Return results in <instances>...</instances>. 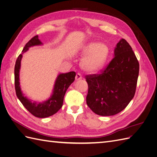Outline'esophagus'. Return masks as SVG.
Masks as SVG:
<instances>
[{
	"label": "esophagus",
	"instance_id": "esophagus-1",
	"mask_svg": "<svg viewBox=\"0 0 157 157\" xmlns=\"http://www.w3.org/2000/svg\"><path fill=\"white\" fill-rule=\"evenodd\" d=\"M75 79L77 80H79L80 79H82V76L80 73H77L76 75V77H75Z\"/></svg>",
	"mask_w": 157,
	"mask_h": 157
}]
</instances>
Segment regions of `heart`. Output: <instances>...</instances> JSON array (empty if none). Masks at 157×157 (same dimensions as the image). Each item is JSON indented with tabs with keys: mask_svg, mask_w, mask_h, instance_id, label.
<instances>
[{
	"mask_svg": "<svg viewBox=\"0 0 157 157\" xmlns=\"http://www.w3.org/2000/svg\"><path fill=\"white\" fill-rule=\"evenodd\" d=\"M110 54L109 47L104 43L90 42L82 50V54L86 56L82 61V67L90 73L99 71L105 64Z\"/></svg>",
	"mask_w": 157,
	"mask_h": 157,
	"instance_id": "1",
	"label": "heart"
}]
</instances>
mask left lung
I'll use <instances>...</instances> for the list:
<instances>
[{"instance_id": "8db88e82", "label": "left lung", "mask_w": 157, "mask_h": 157, "mask_svg": "<svg viewBox=\"0 0 157 157\" xmlns=\"http://www.w3.org/2000/svg\"><path fill=\"white\" fill-rule=\"evenodd\" d=\"M115 57L100 74L86 76V103L98 115L112 116L121 112L134 98L140 65L132 47L122 39Z\"/></svg>"}]
</instances>
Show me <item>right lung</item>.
<instances>
[{"instance_id":"1","label":"right lung","mask_w":157,"mask_h":157,"mask_svg":"<svg viewBox=\"0 0 157 157\" xmlns=\"http://www.w3.org/2000/svg\"><path fill=\"white\" fill-rule=\"evenodd\" d=\"M41 44L42 43L39 39L38 35L33 37L25 44L22 50V54H20L16 61L15 68H14V80H15L16 96L23 105L35 117L38 118H46L54 115L62 107L65 92L70 85L74 82L76 73L74 71H71L67 73L58 75L56 79L51 96L46 101L38 103L36 101L32 102L31 100L24 96V94L21 90L20 82V71L23 54L29 50L30 47Z\"/></svg>"}]
</instances>
